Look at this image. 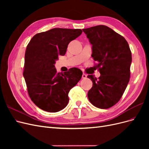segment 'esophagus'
<instances>
[{
  "label": "esophagus",
  "mask_w": 149,
  "mask_h": 149,
  "mask_svg": "<svg viewBox=\"0 0 149 149\" xmlns=\"http://www.w3.org/2000/svg\"><path fill=\"white\" fill-rule=\"evenodd\" d=\"M86 77H87V75L85 73H83V75H82V78L85 79V78H86Z\"/></svg>",
  "instance_id": "obj_1"
}]
</instances>
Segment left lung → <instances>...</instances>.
Masks as SVG:
<instances>
[{
	"mask_svg": "<svg viewBox=\"0 0 149 149\" xmlns=\"http://www.w3.org/2000/svg\"><path fill=\"white\" fill-rule=\"evenodd\" d=\"M92 45L93 60L101 74L97 79L93 75L88 78L93 86L88 97L93 105L107 109L118 103L129 81L132 53L126 40L105 25L83 29Z\"/></svg>",
	"mask_w": 149,
	"mask_h": 149,
	"instance_id": "1",
	"label": "left lung"
}]
</instances>
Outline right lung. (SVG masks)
Instances as JSON below:
<instances>
[{"mask_svg":"<svg viewBox=\"0 0 149 149\" xmlns=\"http://www.w3.org/2000/svg\"><path fill=\"white\" fill-rule=\"evenodd\" d=\"M82 33L81 29L55 28L34 35L26 48L24 77L31 100L40 109L60 111L67 106L68 93L81 78L77 68L57 73L60 55H65L69 43Z\"/></svg>","mask_w":149,"mask_h":149,"instance_id":"right-lung-1","label":"right lung"}]
</instances>
